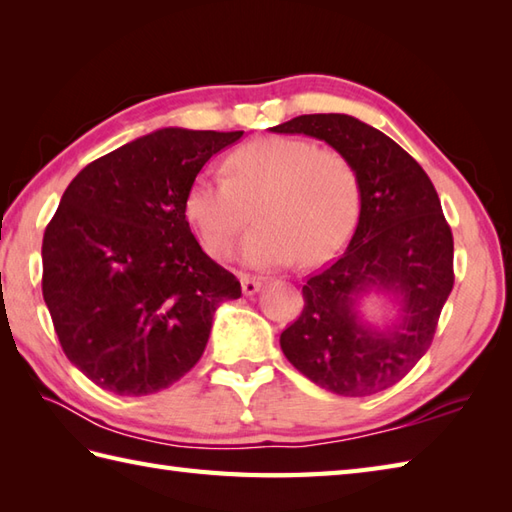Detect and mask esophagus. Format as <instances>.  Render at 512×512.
<instances>
[{"mask_svg":"<svg viewBox=\"0 0 512 512\" xmlns=\"http://www.w3.org/2000/svg\"><path fill=\"white\" fill-rule=\"evenodd\" d=\"M259 288H262V281L255 279V277H248V275H242V292L246 297L255 295V292H259Z\"/></svg>","mask_w":512,"mask_h":512,"instance_id":"esophagus-1","label":"esophagus"}]
</instances>
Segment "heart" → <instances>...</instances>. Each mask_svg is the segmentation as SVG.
Segmentation results:
<instances>
[{
    "instance_id": "heart-1",
    "label": "heart",
    "mask_w": 512,
    "mask_h": 512,
    "mask_svg": "<svg viewBox=\"0 0 512 512\" xmlns=\"http://www.w3.org/2000/svg\"><path fill=\"white\" fill-rule=\"evenodd\" d=\"M231 178L204 171L187 195V215L215 255L231 248L255 200L257 226L244 237V264H319L339 253L361 211V182L339 151L303 138H262L228 160Z\"/></svg>"
}]
</instances>
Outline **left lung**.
<instances>
[{
	"mask_svg": "<svg viewBox=\"0 0 512 512\" xmlns=\"http://www.w3.org/2000/svg\"><path fill=\"white\" fill-rule=\"evenodd\" d=\"M306 134L352 162L361 213L345 253L303 286L301 317L281 332L288 361L339 396L378 394L427 354L453 288V235L427 173L376 127L347 114H303L270 127ZM385 296L395 319H364V299Z\"/></svg>",
	"mask_w": 512,
	"mask_h": 512,
	"instance_id": "obj_1",
	"label": "left lung"
}]
</instances>
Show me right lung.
<instances>
[{
  "instance_id": "add662e5",
  "label": "right lung",
  "mask_w": 512,
  "mask_h": 512,
  "mask_svg": "<svg viewBox=\"0 0 512 512\" xmlns=\"http://www.w3.org/2000/svg\"><path fill=\"white\" fill-rule=\"evenodd\" d=\"M244 132L165 127L79 171L43 233V301L65 356L118 396L156 394L200 361L239 281L200 248L187 195Z\"/></svg>"
}]
</instances>
